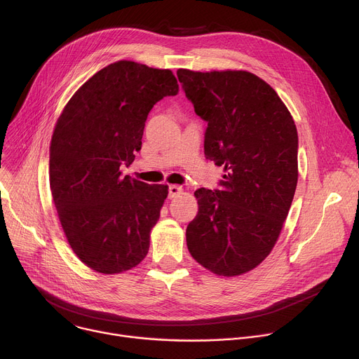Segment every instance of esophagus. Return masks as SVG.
I'll use <instances>...</instances> for the list:
<instances>
[{
    "mask_svg": "<svg viewBox=\"0 0 359 359\" xmlns=\"http://www.w3.org/2000/svg\"><path fill=\"white\" fill-rule=\"evenodd\" d=\"M181 192H182V188H181L180 185H170V187H168V196H170V198H175V196H178Z\"/></svg>",
    "mask_w": 359,
    "mask_h": 359,
    "instance_id": "1",
    "label": "esophagus"
}]
</instances>
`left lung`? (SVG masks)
Returning a JSON list of instances; mask_svg holds the SVG:
<instances>
[{
  "instance_id": "1",
  "label": "left lung",
  "mask_w": 359,
  "mask_h": 359,
  "mask_svg": "<svg viewBox=\"0 0 359 359\" xmlns=\"http://www.w3.org/2000/svg\"><path fill=\"white\" fill-rule=\"evenodd\" d=\"M208 127L204 154L224 167L219 189L195 191L187 226L192 258L217 275H241L273 248L298 181V133L275 90L247 71H177Z\"/></svg>"
}]
</instances>
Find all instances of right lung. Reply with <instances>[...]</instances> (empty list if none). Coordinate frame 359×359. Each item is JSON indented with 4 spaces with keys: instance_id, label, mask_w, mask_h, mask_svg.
<instances>
[{
    "instance_id": "1",
    "label": "right lung",
    "mask_w": 359,
    "mask_h": 359,
    "mask_svg": "<svg viewBox=\"0 0 359 359\" xmlns=\"http://www.w3.org/2000/svg\"><path fill=\"white\" fill-rule=\"evenodd\" d=\"M178 94L170 69L116 61L94 74L65 105L50 147V187L75 255L102 273L138 265L168 195L167 185L121 177L130 167L147 116Z\"/></svg>"
}]
</instances>
